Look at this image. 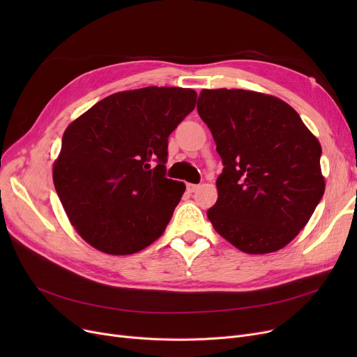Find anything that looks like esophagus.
Instances as JSON below:
<instances>
[{"instance_id":"esophagus-1","label":"esophagus","mask_w":357,"mask_h":357,"mask_svg":"<svg viewBox=\"0 0 357 357\" xmlns=\"http://www.w3.org/2000/svg\"><path fill=\"white\" fill-rule=\"evenodd\" d=\"M199 188V185H195V183H186V191H188V192H195Z\"/></svg>"}]
</instances>
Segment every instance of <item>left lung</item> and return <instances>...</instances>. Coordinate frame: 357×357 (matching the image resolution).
<instances>
[{
    "label": "left lung",
    "mask_w": 357,
    "mask_h": 357,
    "mask_svg": "<svg viewBox=\"0 0 357 357\" xmlns=\"http://www.w3.org/2000/svg\"><path fill=\"white\" fill-rule=\"evenodd\" d=\"M197 109L224 165L213 227L249 255L285 248L326 190L317 137L291 105L255 91L202 89Z\"/></svg>",
    "instance_id": "obj_1"
}]
</instances>
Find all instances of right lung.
<instances>
[{
  "mask_svg": "<svg viewBox=\"0 0 357 357\" xmlns=\"http://www.w3.org/2000/svg\"><path fill=\"white\" fill-rule=\"evenodd\" d=\"M190 88L147 86L98 101L65 130L53 183L75 230L108 255L165 231L185 192L167 179V137L195 108Z\"/></svg>",
  "mask_w": 357,
  "mask_h": 357,
  "instance_id": "add662e5",
  "label": "right lung"
}]
</instances>
